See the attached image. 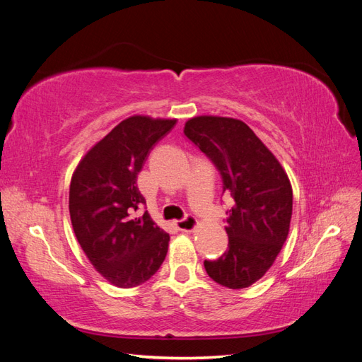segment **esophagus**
Returning <instances> with one entry per match:
<instances>
[{"instance_id": "34e87169", "label": "esophagus", "mask_w": 362, "mask_h": 362, "mask_svg": "<svg viewBox=\"0 0 362 362\" xmlns=\"http://www.w3.org/2000/svg\"><path fill=\"white\" fill-rule=\"evenodd\" d=\"M196 225H198V221H196V218L192 214L184 216L182 218H180V221L177 222L178 229H180V231H184V233L193 231V229L196 228Z\"/></svg>"}]
</instances>
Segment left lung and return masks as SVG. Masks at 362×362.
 I'll return each mask as SVG.
<instances>
[{"label":"left lung","mask_w":362,"mask_h":362,"mask_svg":"<svg viewBox=\"0 0 362 362\" xmlns=\"http://www.w3.org/2000/svg\"><path fill=\"white\" fill-rule=\"evenodd\" d=\"M184 134L214 164L223 193L234 199L225 218L228 249L217 259H205V270L223 287L246 288L270 269L287 240L293 211L287 173L238 119L193 117Z\"/></svg>","instance_id":"left-lung-1"}]
</instances>
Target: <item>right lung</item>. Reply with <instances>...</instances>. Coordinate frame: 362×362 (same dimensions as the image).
<instances>
[{"instance_id":"1","label":"right lung","mask_w":362,"mask_h":362,"mask_svg":"<svg viewBox=\"0 0 362 362\" xmlns=\"http://www.w3.org/2000/svg\"><path fill=\"white\" fill-rule=\"evenodd\" d=\"M175 119L133 116L122 120L87 152L69 187L74 233L101 275L120 288L148 281L168 254L169 234L152 222L137 187V175Z\"/></svg>"}]
</instances>
